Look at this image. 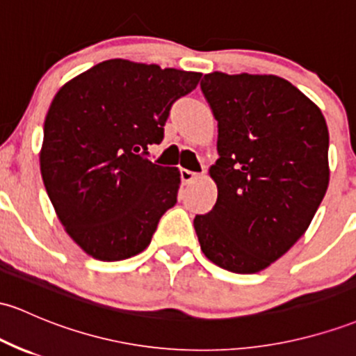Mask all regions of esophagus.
Here are the masks:
<instances>
[{
	"mask_svg": "<svg viewBox=\"0 0 356 356\" xmlns=\"http://www.w3.org/2000/svg\"><path fill=\"white\" fill-rule=\"evenodd\" d=\"M181 179H182V182H184V184H193V182H196L199 179V174H197V172L182 169L181 170Z\"/></svg>",
	"mask_w": 356,
	"mask_h": 356,
	"instance_id": "34e87169",
	"label": "esophagus"
}]
</instances>
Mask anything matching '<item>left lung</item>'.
Segmentation results:
<instances>
[{
	"label": "left lung",
	"mask_w": 356,
	"mask_h": 356,
	"mask_svg": "<svg viewBox=\"0 0 356 356\" xmlns=\"http://www.w3.org/2000/svg\"><path fill=\"white\" fill-rule=\"evenodd\" d=\"M201 89L218 121L220 159L209 169L216 204L194 218L199 245L225 270L260 272L306 233L326 194V120L272 74L211 72Z\"/></svg>",
	"instance_id": "8db88e82"
}]
</instances>
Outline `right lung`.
Wrapping results in <instances>:
<instances>
[{"mask_svg": "<svg viewBox=\"0 0 356 356\" xmlns=\"http://www.w3.org/2000/svg\"><path fill=\"white\" fill-rule=\"evenodd\" d=\"M201 76L111 58L58 89L45 116L42 179L58 221L92 259L138 255L177 202V167L145 155Z\"/></svg>", "mask_w": 356, "mask_h": 356, "instance_id": "1", "label": "right lung"}]
</instances>
